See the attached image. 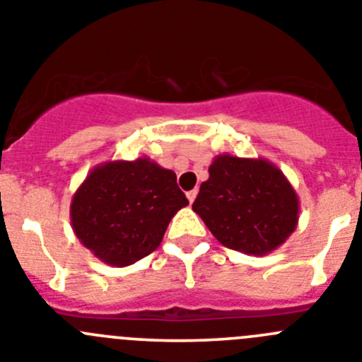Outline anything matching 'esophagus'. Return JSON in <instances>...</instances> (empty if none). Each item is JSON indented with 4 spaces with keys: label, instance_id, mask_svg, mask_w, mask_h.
I'll return each mask as SVG.
<instances>
[{
    "label": "esophagus",
    "instance_id": "esophagus-1",
    "mask_svg": "<svg viewBox=\"0 0 362 362\" xmlns=\"http://www.w3.org/2000/svg\"><path fill=\"white\" fill-rule=\"evenodd\" d=\"M197 194H198L197 189H192V191H189V192H187V200H189V204H192V202H194V198H197Z\"/></svg>",
    "mask_w": 362,
    "mask_h": 362
}]
</instances>
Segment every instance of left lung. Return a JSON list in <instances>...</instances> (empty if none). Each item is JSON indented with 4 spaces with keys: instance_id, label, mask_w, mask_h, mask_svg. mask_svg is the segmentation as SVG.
<instances>
[{
    "instance_id": "left-lung-1",
    "label": "left lung",
    "mask_w": 362,
    "mask_h": 362,
    "mask_svg": "<svg viewBox=\"0 0 362 362\" xmlns=\"http://www.w3.org/2000/svg\"><path fill=\"white\" fill-rule=\"evenodd\" d=\"M223 246L266 255L286 243L298 225V194L266 158L218 155L192 204Z\"/></svg>"
}]
</instances>
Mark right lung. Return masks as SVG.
<instances>
[{
	"label": "right lung",
	"mask_w": 362,
	"mask_h": 362,
	"mask_svg": "<svg viewBox=\"0 0 362 362\" xmlns=\"http://www.w3.org/2000/svg\"><path fill=\"white\" fill-rule=\"evenodd\" d=\"M189 205L177 175L148 157L107 160L71 200V227L101 262L130 266L158 248L171 218Z\"/></svg>",
	"instance_id": "right-lung-1"
}]
</instances>
